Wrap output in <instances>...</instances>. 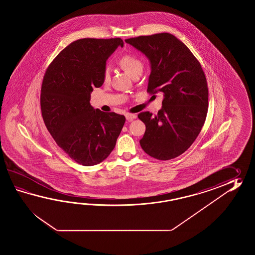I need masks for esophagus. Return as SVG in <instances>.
Masks as SVG:
<instances>
[{"label":"esophagus","instance_id":"esophagus-1","mask_svg":"<svg viewBox=\"0 0 255 255\" xmlns=\"http://www.w3.org/2000/svg\"><path fill=\"white\" fill-rule=\"evenodd\" d=\"M136 118V115L135 114H131V113H127L126 114V119L128 120V121H131V120H134Z\"/></svg>","mask_w":255,"mask_h":255}]
</instances>
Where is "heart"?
I'll return each mask as SVG.
<instances>
[{
  "label": "heart",
  "instance_id": "obj_1",
  "mask_svg": "<svg viewBox=\"0 0 255 255\" xmlns=\"http://www.w3.org/2000/svg\"><path fill=\"white\" fill-rule=\"evenodd\" d=\"M120 65L125 69L130 76H133L137 72H142L143 63L136 55L126 54L120 57ZM110 78V70L109 67H105L103 72L104 81L108 82Z\"/></svg>",
  "mask_w": 255,
  "mask_h": 255
}]
</instances>
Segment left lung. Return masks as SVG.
Masks as SVG:
<instances>
[{
	"label": "left lung",
	"instance_id": "obj_1",
	"mask_svg": "<svg viewBox=\"0 0 255 255\" xmlns=\"http://www.w3.org/2000/svg\"><path fill=\"white\" fill-rule=\"evenodd\" d=\"M150 61L146 92L161 93L162 109L137 115L146 125L141 147L147 155L168 160L184 153L200 134L208 112L209 90L200 62L185 43L168 33L126 39Z\"/></svg>",
	"mask_w": 255,
	"mask_h": 255
}]
</instances>
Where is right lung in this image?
Returning a JSON list of instances; mask_svg holds the SVG:
<instances>
[{"instance_id": "right-lung-1", "label": "right lung", "mask_w": 255, "mask_h": 255, "mask_svg": "<svg viewBox=\"0 0 255 255\" xmlns=\"http://www.w3.org/2000/svg\"><path fill=\"white\" fill-rule=\"evenodd\" d=\"M121 38H84L63 49L43 76L40 105L44 125L56 144L76 163L94 166L114 149L126 118L90 105L94 87L103 85L109 55Z\"/></svg>"}]
</instances>
